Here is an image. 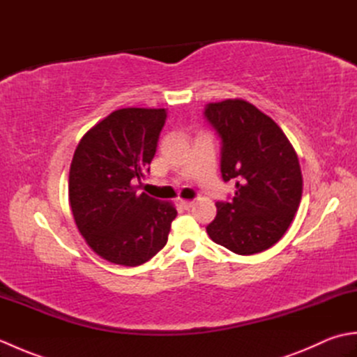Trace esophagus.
<instances>
[{
	"mask_svg": "<svg viewBox=\"0 0 357 357\" xmlns=\"http://www.w3.org/2000/svg\"><path fill=\"white\" fill-rule=\"evenodd\" d=\"M179 204H181V207L183 208H185V210H188L192 206H193V201H187V199H181L179 201Z\"/></svg>",
	"mask_w": 357,
	"mask_h": 357,
	"instance_id": "esophagus-1",
	"label": "esophagus"
}]
</instances>
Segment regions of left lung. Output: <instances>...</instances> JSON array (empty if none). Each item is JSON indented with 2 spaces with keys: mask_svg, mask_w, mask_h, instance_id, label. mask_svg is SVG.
<instances>
[{
  "mask_svg": "<svg viewBox=\"0 0 357 357\" xmlns=\"http://www.w3.org/2000/svg\"><path fill=\"white\" fill-rule=\"evenodd\" d=\"M204 116L221 138V173L234 181L230 201H218L207 233L236 255L275 245L290 227L302 196L299 159L270 116L244 100L208 102Z\"/></svg>",
  "mask_w": 357,
  "mask_h": 357,
  "instance_id": "obj_1",
  "label": "left lung"
}]
</instances>
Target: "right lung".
Wrapping results in <instances>:
<instances>
[{
	"label": "right lung",
	"mask_w": 357,
	"mask_h": 357,
	"mask_svg": "<svg viewBox=\"0 0 357 357\" xmlns=\"http://www.w3.org/2000/svg\"><path fill=\"white\" fill-rule=\"evenodd\" d=\"M165 109H119L82 136L69 173L75 222L90 248L112 264L136 267L169 239L176 208L133 183L150 173Z\"/></svg>",
	"instance_id": "right-lung-1"
}]
</instances>
